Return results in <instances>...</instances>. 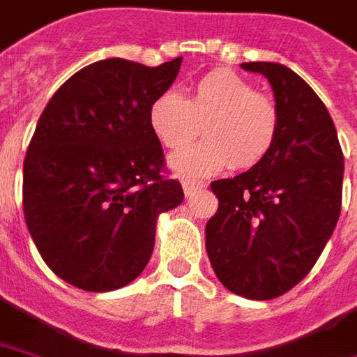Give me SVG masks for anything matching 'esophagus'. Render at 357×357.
<instances>
[{
	"label": "esophagus",
	"mask_w": 357,
	"mask_h": 357,
	"mask_svg": "<svg viewBox=\"0 0 357 357\" xmlns=\"http://www.w3.org/2000/svg\"><path fill=\"white\" fill-rule=\"evenodd\" d=\"M204 186H206V184L198 183V181H184L183 183L184 196H186V198H192V196H195L198 190H202Z\"/></svg>",
	"instance_id": "34e87169"
}]
</instances>
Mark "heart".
Here are the masks:
<instances>
[{
  "label": "heart",
  "instance_id": "1",
  "mask_svg": "<svg viewBox=\"0 0 357 357\" xmlns=\"http://www.w3.org/2000/svg\"><path fill=\"white\" fill-rule=\"evenodd\" d=\"M204 141L171 157L181 176H208L226 167L250 169L269 153L277 137L273 98L255 92L231 70H214L195 84L188 98L165 90L149 107V128L165 149L186 147L200 131Z\"/></svg>",
  "mask_w": 357,
  "mask_h": 357
}]
</instances>
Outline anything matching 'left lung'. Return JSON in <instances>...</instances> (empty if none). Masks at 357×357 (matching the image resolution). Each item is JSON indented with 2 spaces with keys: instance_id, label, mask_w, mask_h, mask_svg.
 Segmentation results:
<instances>
[{
  "instance_id": "left-lung-1",
  "label": "left lung",
  "mask_w": 357,
  "mask_h": 357,
  "mask_svg": "<svg viewBox=\"0 0 357 357\" xmlns=\"http://www.w3.org/2000/svg\"><path fill=\"white\" fill-rule=\"evenodd\" d=\"M273 88L279 116L269 153L250 171L210 184L218 212L206 253L220 283L269 301L301 283L328 243L342 208L344 155L328 109L279 62H243Z\"/></svg>"
}]
</instances>
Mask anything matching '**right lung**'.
<instances>
[{"label": "right lung", "instance_id": "right-lung-1", "mask_svg": "<svg viewBox=\"0 0 357 357\" xmlns=\"http://www.w3.org/2000/svg\"><path fill=\"white\" fill-rule=\"evenodd\" d=\"M183 56L159 66L106 59L70 76L40 114L23 162V212L62 281L106 293L137 279L162 212L184 200L165 178L149 107Z\"/></svg>", "mask_w": 357, "mask_h": 357}]
</instances>
